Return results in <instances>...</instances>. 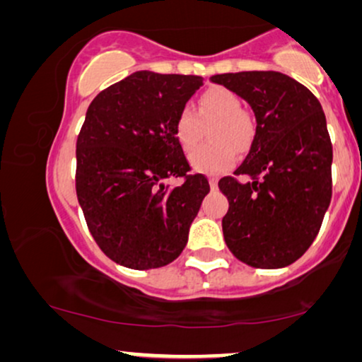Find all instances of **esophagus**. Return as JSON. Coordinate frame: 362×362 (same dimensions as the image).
<instances>
[{
    "instance_id": "34e87169",
    "label": "esophagus",
    "mask_w": 362,
    "mask_h": 362,
    "mask_svg": "<svg viewBox=\"0 0 362 362\" xmlns=\"http://www.w3.org/2000/svg\"><path fill=\"white\" fill-rule=\"evenodd\" d=\"M208 182H210L211 190H216V187H218V179H216V177H210V179H208Z\"/></svg>"
}]
</instances>
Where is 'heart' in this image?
<instances>
[{"label": "heart", "instance_id": "obj_1", "mask_svg": "<svg viewBox=\"0 0 362 362\" xmlns=\"http://www.w3.org/2000/svg\"><path fill=\"white\" fill-rule=\"evenodd\" d=\"M216 123L211 141L216 144L200 147L190 156V164L202 174H223L239 160V151L246 152L256 139L257 124L249 111L243 110L241 98L234 91L215 86L202 93L197 113L182 108L174 121V136L183 151L192 152L200 144L205 126Z\"/></svg>", "mask_w": 362, "mask_h": 362}]
</instances>
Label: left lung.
<instances>
[{
  "instance_id": "8db88e82",
  "label": "left lung",
  "mask_w": 362,
  "mask_h": 362,
  "mask_svg": "<svg viewBox=\"0 0 362 362\" xmlns=\"http://www.w3.org/2000/svg\"><path fill=\"white\" fill-rule=\"evenodd\" d=\"M211 81L246 100L257 121L247 157L218 182L230 202L225 241L247 266H288L312 246L332 202L333 146L322 105L307 86L271 70Z\"/></svg>"
}]
</instances>
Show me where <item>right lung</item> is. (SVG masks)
I'll return each instance as SVG.
<instances>
[{
    "label": "right lung",
    "mask_w": 362,
    "mask_h": 362,
    "mask_svg": "<svg viewBox=\"0 0 362 362\" xmlns=\"http://www.w3.org/2000/svg\"><path fill=\"white\" fill-rule=\"evenodd\" d=\"M203 85L197 75L136 72L100 91L77 139L75 188L101 251L144 271L175 261L210 183L192 174L174 121ZM177 176L179 187L165 182Z\"/></svg>",
    "instance_id": "obj_1"
}]
</instances>
